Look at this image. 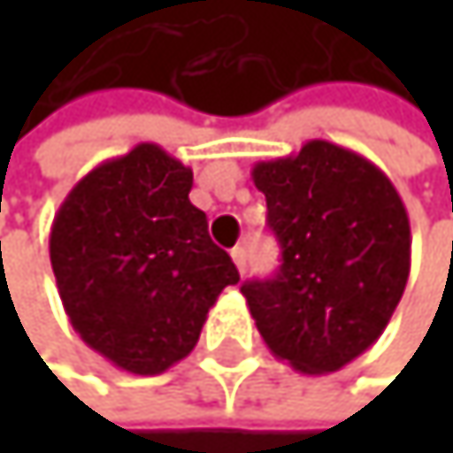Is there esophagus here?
Returning a JSON list of instances; mask_svg holds the SVG:
<instances>
[{"label": "esophagus", "instance_id": "34e87169", "mask_svg": "<svg viewBox=\"0 0 453 453\" xmlns=\"http://www.w3.org/2000/svg\"><path fill=\"white\" fill-rule=\"evenodd\" d=\"M231 257H234L236 269L244 274V269H247V250H244V247H234V250H231Z\"/></svg>", "mask_w": 453, "mask_h": 453}]
</instances>
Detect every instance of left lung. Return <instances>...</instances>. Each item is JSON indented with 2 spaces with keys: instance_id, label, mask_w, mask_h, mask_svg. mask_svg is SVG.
Instances as JSON below:
<instances>
[{
  "instance_id": "left-lung-1",
  "label": "left lung",
  "mask_w": 453,
  "mask_h": 453,
  "mask_svg": "<svg viewBox=\"0 0 453 453\" xmlns=\"http://www.w3.org/2000/svg\"><path fill=\"white\" fill-rule=\"evenodd\" d=\"M282 266L242 293L266 348L296 372H337L388 326L411 274V219L391 179L332 141L255 163Z\"/></svg>"
}]
</instances>
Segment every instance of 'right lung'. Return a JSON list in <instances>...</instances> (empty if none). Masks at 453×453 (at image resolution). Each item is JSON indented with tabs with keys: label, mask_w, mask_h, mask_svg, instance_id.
<instances>
[{
	"label": "right lung",
	"mask_w": 453,
	"mask_h": 453,
	"mask_svg": "<svg viewBox=\"0 0 453 453\" xmlns=\"http://www.w3.org/2000/svg\"><path fill=\"white\" fill-rule=\"evenodd\" d=\"M193 171L138 143L86 173L50 225V269L78 337L133 375H160L198 345L231 255L189 203Z\"/></svg>",
	"instance_id": "1"
}]
</instances>
